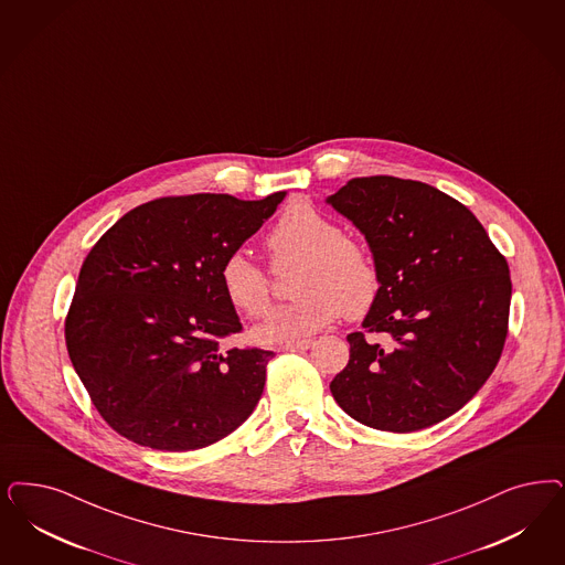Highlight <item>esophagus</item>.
Returning <instances> with one entry per match:
<instances>
[{"label": "esophagus", "mask_w": 565, "mask_h": 565, "mask_svg": "<svg viewBox=\"0 0 565 565\" xmlns=\"http://www.w3.org/2000/svg\"><path fill=\"white\" fill-rule=\"evenodd\" d=\"M312 347V340H298V342H288V344H284L281 349L288 352H305L309 351Z\"/></svg>", "instance_id": "esophagus-1"}]
</instances>
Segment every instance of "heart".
I'll return each mask as SVG.
<instances>
[{
    "label": "heart",
    "instance_id": "1",
    "mask_svg": "<svg viewBox=\"0 0 565 565\" xmlns=\"http://www.w3.org/2000/svg\"><path fill=\"white\" fill-rule=\"evenodd\" d=\"M267 246L275 269L300 263L292 288L300 298L275 309L254 328L258 342L305 340L342 312L349 319H361L375 307L382 275L373 256L309 202L294 200L286 206L269 232ZM218 286L230 307L246 317H260L271 305V277L242 250L227 254L221 263Z\"/></svg>",
    "mask_w": 565,
    "mask_h": 565
}]
</instances>
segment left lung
Returning <instances> with one entry per match:
<instances>
[{
  "mask_svg": "<svg viewBox=\"0 0 565 565\" xmlns=\"http://www.w3.org/2000/svg\"><path fill=\"white\" fill-rule=\"evenodd\" d=\"M365 235L382 292L365 332L347 335L349 365L331 380L352 419L407 434L461 409L505 347L511 277L473 213L422 181L354 177L328 198Z\"/></svg>",
  "mask_w": 565,
  "mask_h": 565,
  "instance_id": "1",
  "label": "left lung"
}]
</instances>
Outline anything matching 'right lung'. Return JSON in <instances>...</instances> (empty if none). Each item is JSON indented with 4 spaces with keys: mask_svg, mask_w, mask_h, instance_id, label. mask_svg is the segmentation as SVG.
I'll list each match as a JSON object with an SVG mask.
<instances>
[{
    "mask_svg": "<svg viewBox=\"0 0 565 565\" xmlns=\"http://www.w3.org/2000/svg\"><path fill=\"white\" fill-rule=\"evenodd\" d=\"M284 195L158 198L120 216L83 260L66 349L94 407L127 440L195 450L250 417L273 352L218 349L242 331L218 269Z\"/></svg>",
    "mask_w": 565,
    "mask_h": 565,
    "instance_id": "obj_1",
    "label": "right lung"
}]
</instances>
